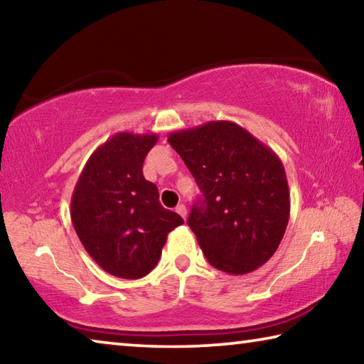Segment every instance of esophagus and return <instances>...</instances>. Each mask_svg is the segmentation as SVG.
<instances>
[{"mask_svg":"<svg viewBox=\"0 0 364 364\" xmlns=\"http://www.w3.org/2000/svg\"><path fill=\"white\" fill-rule=\"evenodd\" d=\"M175 212L180 215V217H183V218H186V207H184L183 204H180V205H176V208H175Z\"/></svg>","mask_w":364,"mask_h":364,"instance_id":"34e87169","label":"esophagus"}]
</instances>
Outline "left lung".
<instances>
[{"mask_svg": "<svg viewBox=\"0 0 364 364\" xmlns=\"http://www.w3.org/2000/svg\"><path fill=\"white\" fill-rule=\"evenodd\" d=\"M202 197L188 225L213 268L247 274L267 263L291 213L281 159L234 122L217 120L168 134Z\"/></svg>", "mask_w": 364, "mask_h": 364, "instance_id": "1", "label": "left lung"}]
</instances>
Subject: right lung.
<instances>
[{"label": "right lung", "mask_w": 364, "mask_h": 364, "mask_svg": "<svg viewBox=\"0 0 364 364\" xmlns=\"http://www.w3.org/2000/svg\"><path fill=\"white\" fill-rule=\"evenodd\" d=\"M159 136L122 132L91 154L78 176L70 218L80 242L109 274L139 279L156 268L180 215L160 205L143 164Z\"/></svg>", "instance_id": "right-lung-1"}]
</instances>
